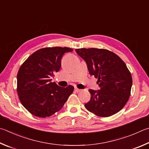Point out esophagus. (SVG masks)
Masks as SVG:
<instances>
[{
	"instance_id": "esophagus-1",
	"label": "esophagus",
	"mask_w": 149,
	"mask_h": 149,
	"mask_svg": "<svg viewBox=\"0 0 149 149\" xmlns=\"http://www.w3.org/2000/svg\"><path fill=\"white\" fill-rule=\"evenodd\" d=\"M74 91H75V92H77V93H79V92L81 91V89H79V88H76V87H75V88H74Z\"/></svg>"
}]
</instances>
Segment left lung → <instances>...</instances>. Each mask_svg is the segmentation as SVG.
<instances>
[{"mask_svg":"<svg viewBox=\"0 0 149 149\" xmlns=\"http://www.w3.org/2000/svg\"><path fill=\"white\" fill-rule=\"evenodd\" d=\"M76 53L85 61L89 74L98 79L100 90L89 89L86 109L98 117H107L123 109L130 96L132 77L126 64L105 49L81 48Z\"/></svg>","mask_w":149,"mask_h":149,"instance_id":"1","label":"left lung"}]
</instances>
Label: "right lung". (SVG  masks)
Returning a JSON list of instances; mask_svg holds the SVG:
<instances>
[{
  "label": "right lung",
  "mask_w": 149,
  "mask_h": 149,
  "mask_svg": "<svg viewBox=\"0 0 149 149\" xmlns=\"http://www.w3.org/2000/svg\"><path fill=\"white\" fill-rule=\"evenodd\" d=\"M70 47H45L32 54L24 62L17 75V91L21 104L36 117H50L63 108L74 91L68 85L61 87L51 82L61 67V58Z\"/></svg>",
  "instance_id": "right-lung-1"
}]
</instances>
